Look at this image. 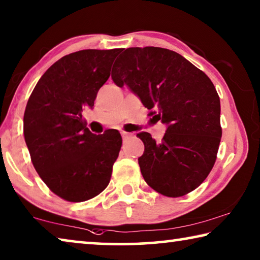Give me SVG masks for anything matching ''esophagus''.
<instances>
[{
	"mask_svg": "<svg viewBox=\"0 0 260 260\" xmlns=\"http://www.w3.org/2000/svg\"><path fill=\"white\" fill-rule=\"evenodd\" d=\"M120 133H121V135H122V138H126V137H128V133H127V132H123V131H121L120 132Z\"/></svg>",
	"mask_w": 260,
	"mask_h": 260,
	"instance_id": "34e87169",
	"label": "esophagus"
}]
</instances>
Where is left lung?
Masks as SVG:
<instances>
[{"label":"left lung","instance_id":"obj_1","mask_svg":"<svg viewBox=\"0 0 260 260\" xmlns=\"http://www.w3.org/2000/svg\"><path fill=\"white\" fill-rule=\"evenodd\" d=\"M112 80L128 86L168 126L159 143L146 132L138 134L145 145L139 166L146 183L170 198L196 189L213 169L222 137L220 98L209 77L178 53L148 46L125 49Z\"/></svg>","mask_w":260,"mask_h":260}]
</instances>
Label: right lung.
<instances>
[{
    "label": "right lung",
    "instance_id": "1",
    "mask_svg": "<svg viewBox=\"0 0 260 260\" xmlns=\"http://www.w3.org/2000/svg\"><path fill=\"white\" fill-rule=\"evenodd\" d=\"M120 49H83L49 67L28 98L24 138L40 178L57 197L82 203L104 191L122 139L118 131L92 134L82 112L92 109Z\"/></svg>",
    "mask_w": 260,
    "mask_h": 260
}]
</instances>
